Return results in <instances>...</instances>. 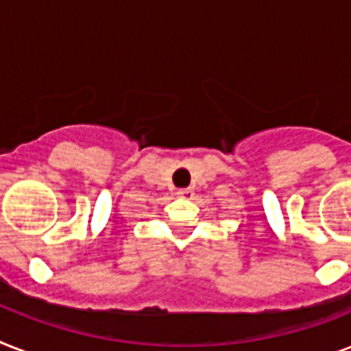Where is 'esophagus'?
I'll return each instance as SVG.
<instances>
[{
	"mask_svg": "<svg viewBox=\"0 0 351 351\" xmlns=\"http://www.w3.org/2000/svg\"><path fill=\"white\" fill-rule=\"evenodd\" d=\"M178 197L182 198H191L193 197V189L191 187H186V189H178V193H176Z\"/></svg>",
	"mask_w": 351,
	"mask_h": 351,
	"instance_id": "obj_1",
	"label": "esophagus"
}]
</instances>
